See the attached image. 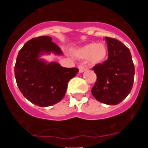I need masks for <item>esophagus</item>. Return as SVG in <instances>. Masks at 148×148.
Returning a JSON list of instances; mask_svg holds the SVG:
<instances>
[{"label":"esophagus","instance_id":"1","mask_svg":"<svg viewBox=\"0 0 148 148\" xmlns=\"http://www.w3.org/2000/svg\"><path fill=\"white\" fill-rule=\"evenodd\" d=\"M86 69V68H85V67L82 65H81L79 66V73H83Z\"/></svg>","mask_w":148,"mask_h":148}]
</instances>
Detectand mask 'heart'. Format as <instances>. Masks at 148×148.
Returning a JSON list of instances; mask_svg holds the SVG:
<instances>
[{"mask_svg": "<svg viewBox=\"0 0 148 148\" xmlns=\"http://www.w3.org/2000/svg\"><path fill=\"white\" fill-rule=\"evenodd\" d=\"M74 55L79 59H87L91 65H98L104 62L108 53L107 46L103 43H89L76 49Z\"/></svg>", "mask_w": 148, "mask_h": 148, "instance_id": "heart-1", "label": "heart"}]
</instances>
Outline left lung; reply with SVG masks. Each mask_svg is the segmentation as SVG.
Listing matches in <instances>:
<instances>
[{"label": "left lung", "instance_id": "obj_1", "mask_svg": "<svg viewBox=\"0 0 148 148\" xmlns=\"http://www.w3.org/2000/svg\"><path fill=\"white\" fill-rule=\"evenodd\" d=\"M108 59L92 69L97 81L92 89L94 97L109 105H116L130 93L134 82L135 66L129 49L120 41L105 37Z\"/></svg>", "mask_w": 148, "mask_h": 148}]
</instances>
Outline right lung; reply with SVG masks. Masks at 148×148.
<instances>
[{"mask_svg":"<svg viewBox=\"0 0 148 148\" xmlns=\"http://www.w3.org/2000/svg\"><path fill=\"white\" fill-rule=\"evenodd\" d=\"M63 52L50 36H42L27 41L19 51L15 65L16 83L23 96L39 107H49L64 97L69 81L77 75V68H65L56 62L41 59L43 55Z\"/></svg>","mask_w":148,"mask_h":148,"instance_id":"1","label":"right lung"}]
</instances>
